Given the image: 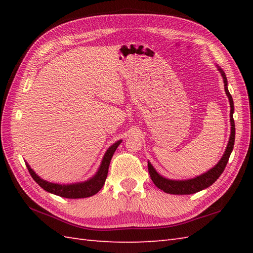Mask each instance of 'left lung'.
Returning a JSON list of instances; mask_svg holds the SVG:
<instances>
[{
	"label": "left lung",
	"mask_w": 253,
	"mask_h": 253,
	"mask_svg": "<svg viewBox=\"0 0 253 253\" xmlns=\"http://www.w3.org/2000/svg\"><path fill=\"white\" fill-rule=\"evenodd\" d=\"M216 67H217V71L221 73V76L223 77L224 89L229 100V105H230L229 117H230V126L232 127H230V136H229V140L227 143L226 150H225L223 157L218 161V163L214 166V168L209 169L208 171H206V173L200 176L195 177V178L185 179V180H175V179L166 178V177L160 175L157 171V169L153 168V165L150 162H148V170H149L150 177H151L152 181L154 182V185L157 186L159 189L163 190L166 193H170V195H191V193L201 191L211 186L213 182H215V180L218 178V177L222 175L225 168H226V164L228 162L230 153L233 151L234 143H235V122L233 118L234 101L228 91L226 75H225V73L223 72V69L221 67L217 65Z\"/></svg>",
	"instance_id": "obj_1"
}]
</instances>
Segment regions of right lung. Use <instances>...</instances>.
Here are the masks:
<instances>
[{
  "mask_svg": "<svg viewBox=\"0 0 253 253\" xmlns=\"http://www.w3.org/2000/svg\"><path fill=\"white\" fill-rule=\"evenodd\" d=\"M122 140H118L115 143H113L109 149L106 150L103 159H102V162L100 164L99 169L96 170V173L91 177V178L80 181V182H75V184H55V182H50L47 180L42 179L40 176H38L35 170L30 168V165L26 162V166L28 169L29 173L35 181L39 185L41 188L47 192H51L53 195L60 196L63 198H68V199H79V198H88L95 195L96 192L100 191V189L103 187L107 171H109V166L110 162L112 160L113 154L116 151L117 147L120 146Z\"/></svg>",
  "mask_w": 253,
  "mask_h": 253,
  "instance_id": "right-lung-1",
  "label": "right lung"
}]
</instances>
